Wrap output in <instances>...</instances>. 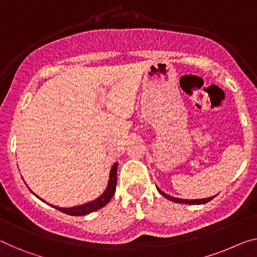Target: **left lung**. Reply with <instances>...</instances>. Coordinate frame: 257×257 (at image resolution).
<instances>
[{
  "mask_svg": "<svg viewBox=\"0 0 257 257\" xmlns=\"http://www.w3.org/2000/svg\"><path fill=\"white\" fill-rule=\"evenodd\" d=\"M157 189L160 194L163 195L164 197L167 198V200H170L172 202H175V203H182V204H195V205H198V204H205V203H208L212 200V198L216 197V195L211 197H206V198H197V200H186V198H178V197H173V196H170V195H167L166 193H164L163 190H160L158 187H157Z\"/></svg>",
  "mask_w": 257,
  "mask_h": 257,
  "instance_id": "8db88e82",
  "label": "left lung"
}]
</instances>
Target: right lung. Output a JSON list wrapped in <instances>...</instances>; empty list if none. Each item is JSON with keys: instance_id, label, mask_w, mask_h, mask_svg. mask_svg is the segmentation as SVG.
Masks as SVG:
<instances>
[{"instance_id": "1", "label": "right lung", "mask_w": 257, "mask_h": 257, "mask_svg": "<svg viewBox=\"0 0 257 257\" xmlns=\"http://www.w3.org/2000/svg\"><path fill=\"white\" fill-rule=\"evenodd\" d=\"M116 172H117V163L114 164L112 168H110L108 183H107V187H106L105 191L100 195V196L95 198V200L91 201L89 203H85V204H82V205L71 206V208H60V206H55V205H52V204H49V205L53 206V208L57 209L61 212L70 214V216H85V214H89V213L93 212V211H97V210L104 208L107 203L110 201V198L113 197V195L115 194ZM31 191H32V190H31ZM32 194H34L33 191H32ZM34 195H36V194H34ZM36 196H37V195H36ZM37 197L43 202H45L43 198H40L39 196H37Z\"/></svg>"}]
</instances>
